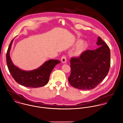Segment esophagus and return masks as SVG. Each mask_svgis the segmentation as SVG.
<instances>
[{
  "instance_id": "obj_1",
  "label": "esophagus",
  "mask_w": 123,
  "mask_h": 123,
  "mask_svg": "<svg viewBox=\"0 0 123 123\" xmlns=\"http://www.w3.org/2000/svg\"><path fill=\"white\" fill-rule=\"evenodd\" d=\"M61 61L63 63H66L67 62V57L65 55H63L61 57Z\"/></svg>"
}]
</instances>
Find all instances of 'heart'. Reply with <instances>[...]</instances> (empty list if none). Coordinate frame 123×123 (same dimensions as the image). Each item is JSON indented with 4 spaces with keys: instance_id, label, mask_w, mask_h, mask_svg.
Instances as JSON below:
<instances>
[{
    "instance_id": "1",
    "label": "heart",
    "mask_w": 123,
    "mask_h": 123,
    "mask_svg": "<svg viewBox=\"0 0 123 123\" xmlns=\"http://www.w3.org/2000/svg\"><path fill=\"white\" fill-rule=\"evenodd\" d=\"M81 42V40H78L76 42L75 45H78L75 48L74 54L75 56H80L86 50L88 47V44L86 41Z\"/></svg>"
}]
</instances>
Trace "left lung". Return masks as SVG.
<instances>
[{
	"mask_svg": "<svg viewBox=\"0 0 123 123\" xmlns=\"http://www.w3.org/2000/svg\"><path fill=\"white\" fill-rule=\"evenodd\" d=\"M95 50H87L78 57L70 60L71 72L68 77L70 84L80 90L95 88L107 75L110 66L109 46L100 37Z\"/></svg>",
	"mask_w": 123,
	"mask_h": 123,
	"instance_id": "8db88e82",
	"label": "left lung"
}]
</instances>
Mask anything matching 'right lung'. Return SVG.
<instances>
[{
    "mask_svg": "<svg viewBox=\"0 0 123 123\" xmlns=\"http://www.w3.org/2000/svg\"><path fill=\"white\" fill-rule=\"evenodd\" d=\"M13 41L14 39L9 44L6 57L7 67L14 80L21 85L30 88H39L47 84L52 70L60 61L50 59L33 70L27 71L20 69L14 65L10 56V51Z\"/></svg>",
    "mask_w": 123,
    "mask_h": 123,
    "instance_id": "obj_1",
    "label": "right lung"
}]
</instances>
